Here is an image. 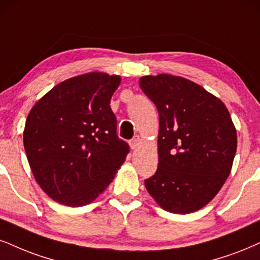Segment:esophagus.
<instances>
[{
	"instance_id": "1",
	"label": "esophagus",
	"mask_w": 260,
	"mask_h": 260,
	"mask_svg": "<svg viewBox=\"0 0 260 260\" xmlns=\"http://www.w3.org/2000/svg\"><path fill=\"white\" fill-rule=\"evenodd\" d=\"M129 143H130L131 149H136L137 147H139V145H140V137L139 136H135L133 140H130Z\"/></svg>"
}]
</instances>
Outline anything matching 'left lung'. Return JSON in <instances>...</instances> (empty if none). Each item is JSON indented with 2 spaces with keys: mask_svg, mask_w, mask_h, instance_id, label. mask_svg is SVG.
<instances>
[{
  "mask_svg": "<svg viewBox=\"0 0 260 260\" xmlns=\"http://www.w3.org/2000/svg\"><path fill=\"white\" fill-rule=\"evenodd\" d=\"M140 86L159 113L158 169L146 189L165 211L195 212L232 171L238 146L232 117L218 98L182 77L145 76Z\"/></svg>",
  "mask_w": 260,
  "mask_h": 260,
  "instance_id": "1",
  "label": "left lung"
}]
</instances>
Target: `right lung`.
<instances>
[{
  "label": "right lung",
  "mask_w": 260,
  "mask_h": 260,
  "mask_svg": "<svg viewBox=\"0 0 260 260\" xmlns=\"http://www.w3.org/2000/svg\"><path fill=\"white\" fill-rule=\"evenodd\" d=\"M119 76L90 72L61 82L27 115L24 147L44 193L66 206L90 204L129 153L117 135L111 98Z\"/></svg>",
  "instance_id": "1"
}]
</instances>
